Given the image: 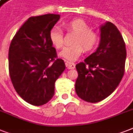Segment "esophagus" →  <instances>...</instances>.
<instances>
[{"mask_svg": "<svg viewBox=\"0 0 133 133\" xmlns=\"http://www.w3.org/2000/svg\"><path fill=\"white\" fill-rule=\"evenodd\" d=\"M65 65H66L68 69H74L75 68V63L72 62H70V61H66L65 62Z\"/></svg>", "mask_w": 133, "mask_h": 133, "instance_id": "1", "label": "esophagus"}]
</instances>
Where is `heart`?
<instances>
[{
  "mask_svg": "<svg viewBox=\"0 0 133 133\" xmlns=\"http://www.w3.org/2000/svg\"><path fill=\"white\" fill-rule=\"evenodd\" d=\"M65 28L68 31L75 33L72 38L73 44L65 46L60 52V56L67 60H77L83 52V48L85 51H90L99 41V34L97 31L90 28L88 24L83 20H72L65 24ZM49 36L50 41L55 48H62L63 36L60 28H52Z\"/></svg>",
  "mask_w": 133,
  "mask_h": 133,
  "instance_id": "1",
  "label": "heart"
}]
</instances>
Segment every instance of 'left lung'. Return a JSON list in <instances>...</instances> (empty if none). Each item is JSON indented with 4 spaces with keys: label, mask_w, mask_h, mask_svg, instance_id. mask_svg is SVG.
Segmentation results:
<instances>
[{
    "label": "left lung",
    "mask_w": 133,
    "mask_h": 133,
    "mask_svg": "<svg viewBox=\"0 0 133 133\" xmlns=\"http://www.w3.org/2000/svg\"><path fill=\"white\" fill-rule=\"evenodd\" d=\"M126 44L117 27L107 22L101 27L97 51L76 65L77 95L90 103L102 101L119 84L125 72Z\"/></svg>",
    "instance_id": "1"
}]
</instances>
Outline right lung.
I'll return each mask as SVG.
<instances>
[{
	"label": "right lung",
	"instance_id": "add662e5",
	"mask_svg": "<svg viewBox=\"0 0 133 133\" xmlns=\"http://www.w3.org/2000/svg\"><path fill=\"white\" fill-rule=\"evenodd\" d=\"M59 14L32 16L14 36L9 49V72L14 88L33 105L48 103L54 94V83L65 69L57 58L50 32Z\"/></svg>",
	"mask_w": 133,
	"mask_h": 133
}]
</instances>
